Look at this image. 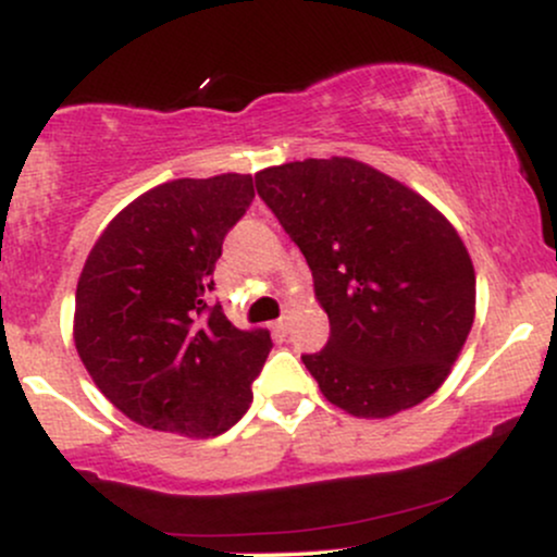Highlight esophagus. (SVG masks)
Instances as JSON below:
<instances>
[{"instance_id":"1","label":"esophagus","mask_w":557,"mask_h":557,"mask_svg":"<svg viewBox=\"0 0 557 557\" xmlns=\"http://www.w3.org/2000/svg\"><path fill=\"white\" fill-rule=\"evenodd\" d=\"M272 330L277 332V335H285V332H287V317H280L277 322H272Z\"/></svg>"}]
</instances>
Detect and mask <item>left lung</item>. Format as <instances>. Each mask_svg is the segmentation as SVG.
<instances>
[{
  "instance_id": "left-lung-1",
  "label": "left lung",
  "mask_w": 557,
  "mask_h": 557,
  "mask_svg": "<svg viewBox=\"0 0 557 557\" xmlns=\"http://www.w3.org/2000/svg\"><path fill=\"white\" fill-rule=\"evenodd\" d=\"M257 190L306 257L330 317L327 345L300 356L324 398L363 419L430 398L474 324L476 277L456 227L348 157L267 168Z\"/></svg>"
}]
</instances>
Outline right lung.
Returning a JSON list of instances; mask_svg holds the SVG:
<instances>
[{
    "instance_id": "right-lung-1",
    "label": "right lung",
    "mask_w": 557,
    "mask_h": 557,
    "mask_svg": "<svg viewBox=\"0 0 557 557\" xmlns=\"http://www.w3.org/2000/svg\"><path fill=\"white\" fill-rule=\"evenodd\" d=\"M251 201L253 177L238 172L162 183L127 203L88 253L75 348L136 424L216 437L251 406L270 332L238 330L209 304L222 240Z\"/></svg>"
}]
</instances>
